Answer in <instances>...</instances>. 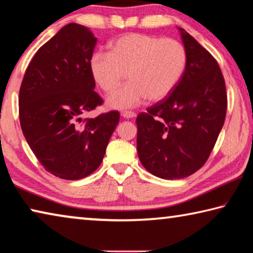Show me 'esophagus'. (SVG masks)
<instances>
[{"mask_svg":"<svg viewBox=\"0 0 253 253\" xmlns=\"http://www.w3.org/2000/svg\"><path fill=\"white\" fill-rule=\"evenodd\" d=\"M121 115L124 119H132V118L135 117V113H134V112H131V111H123Z\"/></svg>","mask_w":253,"mask_h":253,"instance_id":"esophagus-1","label":"esophagus"}]
</instances>
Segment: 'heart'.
Masks as SVG:
<instances>
[{"label": "heart", "mask_w": 253, "mask_h": 253, "mask_svg": "<svg viewBox=\"0 0 253 253\" xmlns=\"http://www.w3.org/2000/svg\"><path fill=\"white\" fill-rule=\"evenodd\" d=\"M187 51L175 39L129 33L110 44V52L96 50L89 57L93 80L104 92H111L126 77V84L115 89L107 104L117 110L132 109L144 99H164L177 87L187 67Z\"/></svg>", "instance_id": "1"}]
</instances>
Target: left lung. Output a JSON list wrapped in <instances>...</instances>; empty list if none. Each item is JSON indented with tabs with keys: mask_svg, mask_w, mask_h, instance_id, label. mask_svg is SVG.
<instances>
[{
	"mask_svg": "<svg viewBox=\"0 0 253 253\" xmlns=\"http://www.w3.org/2000/svg\"><path fill=\"white\" fill-rule=\"evenodd\" d=\"M187 67L177 87L136 118L139 159L163 179H179L203 167L224 124L227 97L217 61L184 29Z\"/></svg>",
	"mask_w": 253,
	"mask_h": 253,
	"instance_id": "left-lung-1",
	"label": "left lung"
}]
</instances>
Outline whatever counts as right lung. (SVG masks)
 Masks as SVG:
<instances>
[{
    "label": "right lung",
    "instance_id": "add662e5",
    "mask_svg": "<svg viewBox=\"0 0 253 253\" xmlns=\"http://www.w3.org/2000/svg\"><path fill=\"white\" fill-rule=\"evenodd\" d=\"M88 28L69 23L32 58L19 94L24 138L45 170L63 179L90 175L101 165L120 113L82 118L101 105L88 61L96 44Z\"/></svg>",
    "mask_w": 253,
    "mask_h": 253
}]
</instances>
